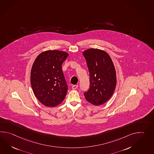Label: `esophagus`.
Wrapping results in <instances>:
<instances>
[{"instance_id": "obj_1", "label": "esophagus", "mask_w": 154, "mask_h": 154, "mask_svg": "<svg viewBox=\"0 0 154 154\" xmlns=\"http://www.w3.org/2000/svg\"><path fill=\"white\" fill-rule=\"evenodd\" d=\"M78 88V85H73L72 86V89L75 90V89H77Z\"/></svg>"}]
</instances>
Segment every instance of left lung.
I'll list each match as a JSON object with an SVG mask.
<instances>
[{"instance_id":"left-lung-1","label":"left lung","mask_w":154,"mask_h":154,"mask_svg":"<svg viewBox=\"0 0 154 154\" xmlns=\"http://www.w3.org/2000/svg\"><path fill=\"white\" fill-rule=\"evenodd\" d=\"M89 72V88L85 99L95 106L102 105L113 95L116 85V72L109 55L99 49L89 48L83 52Z\"/></svg>"}]
</instances>
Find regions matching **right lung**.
I'll use <instances>...</instances> for the list:
<instances>
[{
    "instance_id": "obj_1",
    "label": "right lung",
    "mask_w": 154,
    "mask_h": 154,
    "mask_svg": "<svg viewBox=\"0 0 154 154\" xmlns=\"http://www.w3.org/2000/svg\"><path fill=\"white\" fill-rule=\"evenodd\" d=\"M68 56L66 52L48 50L38 55L33 63L30 75L32 89L45 106H57L66 96L68 85L62 64Z\"/></svg>"
}]
</instances>
